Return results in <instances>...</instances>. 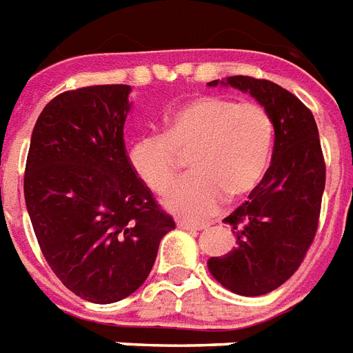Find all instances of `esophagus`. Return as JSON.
Returning a JSON list of instances; mask_svg holds the SVG:
<instances>
[{
  "mask_svg": "<svg viewBox=\"0 0 353 353\" xmlns=\"http://www.w3.org/2000/svg\"><path fill=\"white\" fill-rule=\"evenodd\" d=\"M177 226L183 230H189V232H196V230L208 228V224L205 223H190V221H177Z\"/></svg>",
  "mask_w": 353,
  "mask_h": 353,
  "instance_id": "34e87169",
  "label": "esophagus"
}]
</instances>
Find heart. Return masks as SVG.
I'll list each match as a JSON object with an SVG mask.
<instances>
[{"mask_svg": "<svg viewBox=\"0 0 353 353\" xmlns=\"http://www.w3.org/2000/svg\"><path fill=\"white\" fill-rule=\"evenodd\" d=\"M273 137V119L262 104L194 97L166 114L163 137L145 134L132 142L129 163L153 192H163L176 179L181 159H189L194 174L170 190L163 205L200 219L215 213L226 196H247L262 183Z\"/></svg>", "mask_w": 353, "mask_h": 353, "instance_id": "obj_1", "label": "heart"}]
</instances>
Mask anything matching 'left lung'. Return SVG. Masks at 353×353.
Wrapping results in <instances>:
<instances>
[{
    "label": "left lung",
    "mask_w": 353,
    "mask_h": 353,
    "mask_svg": "<svg viewBox=\"0 0 353 353\" xmlns=\"http://www.w3.org/2000/svg\"><path fill=\"white\" fill-rule=\"evenodd\" d=\"M210 88L230 85L249 93L273 119L275 145L271 166L249 202L224 223L237 247L208 260L216 283L239 296H263L296 273L316 236L325 187V164L314 116L281 85L250 77L213 80Z\"/></svg>",
    "instance_id": "1"
}]
</instances>
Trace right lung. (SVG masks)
Masks as SVG:
<instances>
[{
    "label": "right lung",
    "instance_id": "add662e5",
    "mask_svg": "<svg viewBox=\"0 0 353 353\" xmlns=\"http://www.w3.org/2000/svg\"><path fill=\"white\" fill-rule=\"evenodd\" d=\"M130 85L65 91L31 132L23 196L46 262L85 301L137 292L176 228L132 172L123 140Z\"/></svg>",
    "mask_w": 353,
    "mask_h": 353
}]
</instances>
